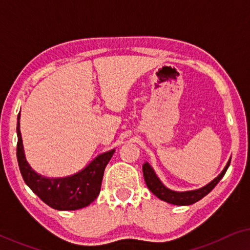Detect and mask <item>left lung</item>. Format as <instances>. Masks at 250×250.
<instances>
[{
	"label": "left lung",
	"instance_id": "obj_1",
	"mask_svg": "<svg viewBox=\"0 0 250 250\" xmlns=\"http://www.w3.org/2000/svg\"><path fill=\"white\" fill-rule=\"evenodd\" d=\"M231 159L229 160L225 168L222 170V173L218 175L216 179L211 181L210 183H208L206 187L201 188V189L193 190V191H187V192H176V191H172L164 186V184L160 182L158 177L153 172L151 166L149 165L148 163H146L143 165V176H145V181L146 183V187L149 188V190L151 192L159 198L160 200L167 201V203L173 204V205H181V206H184V205H191L197 203L198 200H200L201 198H204L206 194L210 192L211 190L216 187V184L220 182L222 177L224 176L225 172L230 166Z\"/></svg>",
	"mask_w": 250,
	"mask_h": 250
}]
</instances>
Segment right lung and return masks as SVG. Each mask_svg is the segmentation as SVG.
<instances>
[{
  "mask_svg": "<svg viewBox=\"0 0 250 250\" xmlns=\"http://www.w3.org/2000/svg\"><path fill=\"white\" fill-rule=\"evenodd\" d=\"M20 112L17 123V159L25 183L40 199L58 210H75L84 208L97 199L100 193L104 168L115 150L98 156L80 173L62 179H47L34 172L27 163L20 133Z\"/></svg>",
  "mask_w": 250,
  "mask_h": 250,
  "instance_id": "add662e5",
  "label": "right lung"
}]
</instances>
